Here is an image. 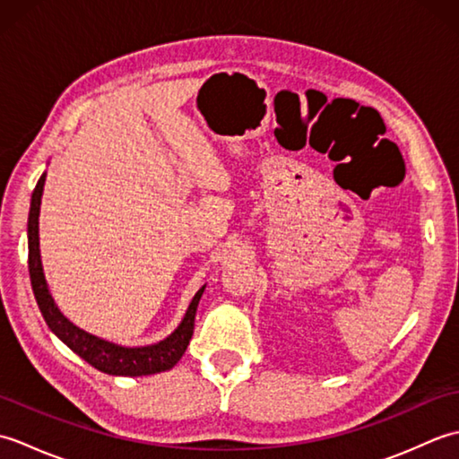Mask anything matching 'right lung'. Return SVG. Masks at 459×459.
Wrapping results in <instances>:
<instances>
[{
    "label": "right lung",
    "mask_w": 459,
    "mask_h": 459,
    "mask_svg": "<svg viewBox=\"0 0 459 459\" xmlns=\"http://www.w3.org/2000/svg\"><path fill=\"white\" fill-rule=\"evenodd\" d=\"M43 185H45V173L35 185V191L31 197V211H29L27 232H29V276H31V286H33L37 306L41 309L47 325L51 327L53 333L56 337H61L76 355H81L86 363H91L94 368L102 370V373L120 375V377H142V375L161 373V370H169L183 357L185 349L189 345L193 327H195V314H197V306H199L204 286L197 291V294H195L187 314H185L181 321V325L175 329L168 339H163L155 345L132 347V349L120 347L86 333V331L73 325L71 321H68L55 306L51 294H48L43 268H41V255H39V207H41Z\"/></svg>",
    "instance_id": "obj_1"
}]
</instances>
